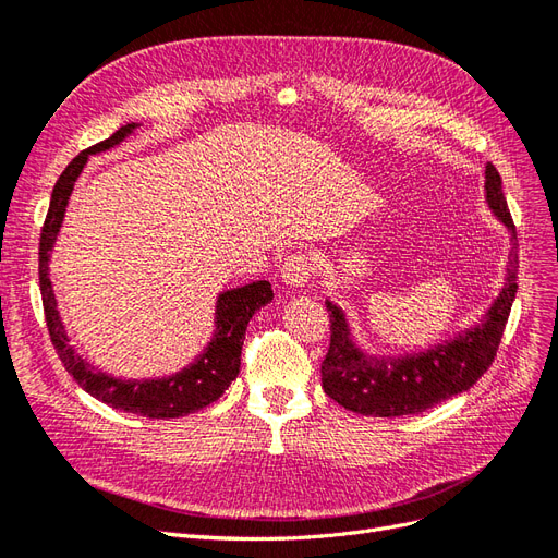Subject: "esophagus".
<instances>
[{"label": "esophagus", "mask_w": 558, "mask_h": 558, "mask_svg": "<svg viewBox=\"0 0 558 558\" xmlns=\"http://www.w3.org/2000/svg\"><path fill=\"white\" fill-rule=\"evenodd\" d=\"M315 270V262L308 257L306 252H294L280 266V278L284 284L290 288H304V284L311 280Z\"/></svg>", "instance_id": "34e87169"}]
</instances>
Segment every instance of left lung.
Instances as JSON below:
<instances>
[{
    "mask_svg": "<svg viewBox=\"0 0 558 558\" xmlns=\"http://www.w3.org/2000/svg\"><path fill=\"white\" fill-rule=\"evenodd\" d=\"M484 194L490 213L512 233L500 294L482 323L458 331L453 339L429 345L421 353L372 355L355 343L341 306L327 299L331 341L323 362V388L333 402L362 416H411L449 397L470 390L490 367L517 296V229L502 196V180L493 163L486 166Z\"/></svg>",
    "mask_w": 558,
    "mask_h": 558,
    "instance_id": "8db88e82",
    "label": "left lung"
}]
</instances>
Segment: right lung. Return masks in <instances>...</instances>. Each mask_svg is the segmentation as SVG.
I'll return each mask as SVG.
<instances>
[{"label":"right lung","mask_w":558,"mask_h":558,"mask_svg":"<svg viewBox=\"0 0 558 558\" xmlns=\"http://www.w3.org/2000/svg\"><path fill=\"white\" fill-rule=\"evenodd\" d=\"M137 125L140 123L121 125L114 135L88 147L86 151L72 158V163L62 170L53 186L51 205L41 229L39 288L51 343L60 362L65 364V369L78 386L88 395H93L95 400L125 413H137V416L147 418H178L217 402L219 397L225 395V390L233 384L238 372H241V350L247 323L252 320L254 313L274 299V290H270L268 280H257L243 284V288L221 292L215 306V333L208 345H205L203 353L194 362L186 364L182 372H174L163 378H117L98 367H93L88 360L74 353V348L70 345L68 329L60 320L53 284L49 278L51 252L58 241L62 219H65V208L70 203L74 182L88 163V156L121 145L125 137L135 133Z\"/></svg>","instance_id":"right-lung-1"}]
</instances>
